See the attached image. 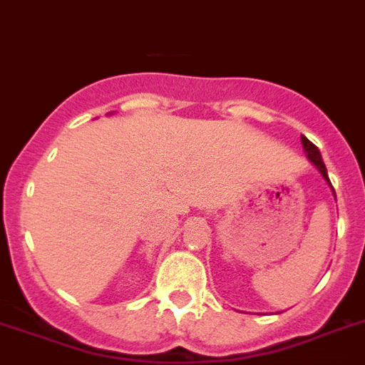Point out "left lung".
Masks as SVG:
<instances>
[{"label":"left lung","mask_w":365,"mask_h":365,"mask_svg":"<svg viewBox=\"0 0 365 365\" xmlns=\"http://www.w3.org/2000/svg\"><path fill=\"white\" fill-rule=\"evenodd\" d=\"M301 143H303V148H305L307 158H309V160L316 165V169H318L319 173H322L323 178H325V180H327L329 183H331V180H329L327 169H325V163H323L322 154H319L318 147H316V145L312 143V141H309V139H307L305 135H303V138H301ZM332 192H334V189H332Z\"/></svg>","instance_id":"left-lung-1"}]
</instances>
